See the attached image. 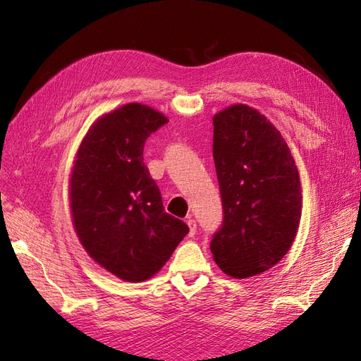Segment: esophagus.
<instances>
[{
  "mask_svg": "<svg viewBox=\"0 0 361 361\" xmlns=\"http://www.w3.org/2000/svg\"><path fill=\"white\" fill-rule=\"evenodd\" d=\"M186 224H188V226H189V235L194 237V235L197 234V221H195L192 217H188Z\"/></svg>",
  "mask_w": 361,
  "mask_h": 361,
  "instance_id": "1",
  "label": "esophagus"
}]
</instances>
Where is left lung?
Wrapping results in <instances>:
<instances>
[{
    "label": "left lung",
    "instance_id": "1",
    "mask_svg": "<svg viewBox=\"0 0 361 361\" xmlns=\"http://www.w3.org/2000/svg\"><path fill=\"white\" fill-rule=\"evenodd\" d=\"M212 157L224 220L209 248L221 271L245 279L287 255L301 220V183L287 142L248 105L217 113Z\"/></svg>",
    "mask_w": 361,
    "mask_h": 361
}]
</instances>
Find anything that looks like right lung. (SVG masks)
Listing matches in <instances>:
<instances>
[{
	"label": "right lung",
	"mask_w": 361,
	"mask_h": 361,
	"mask_svg": "<svg viewBox=\"0 0 361 361\" xmlns=\"http://www.w3.org/2000/svg\"><path fill=\"white\" fill-rule=\"evenodd\" d=\"M164 124L150 106L127 104L91 127L75 158V233L88 255L122 281L149 279L189 233L185 221L166 212L144 164L145 141Z\"/></svg>",
	"instance_id": "1"
}]
</instances>
